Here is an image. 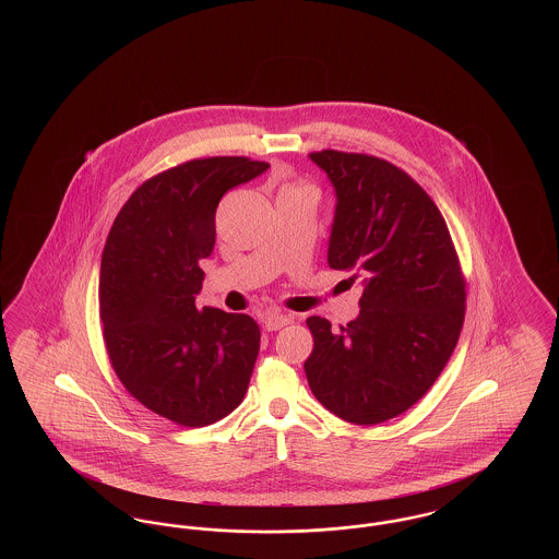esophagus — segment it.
I'll return each instance as SVG.
<instances>
[{"label": "esophagus", "mask_w": 559, "mask_h": 559, "mask_svg": "<svg viewBox=\"0 0 559 559\" xmlns=\"http://www.w3.org/2000/svg\"><path fill=\"white\" fill-rule=\"evenodd\" d=\"M292 320V314H283V312H267L266 317H264V326H266V331H278V329H283L285 324H289Z\"/></svg>", "instance_id": "1"}]
</instances>
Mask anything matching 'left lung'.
I'll return each instance as SVG.
<instances>
[{"mask_svg": "<svg viewBox=\"0 0 559 559\" xmlns=\"http://www.w3.org/2000/svg\"><path fill=\"white\" fill-rule=\"evenodd\" d=\"M335 190L326 262L362 278L360 312L340 331L306 320L314 349L304 362L324 408L356 426L383 424L433 385L465 317V283L442 213L388 160L308 155Z\"/></svg>", "mask_w": 559, "mask_h": 559, "instance_id": "left-lung-1", "label": "left lung"}]
</instances>
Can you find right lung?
I'll return each mask as SVG.
<instances>
[{
    "instance_id": "obj_1",
    "label": "right lung",
    "mask_w": 559,
    "mask_h": 559,
    "mask_svg": "<svg viewBox=\"0 0 559 559\" xmlns=\"http://www.w3.org/2000/svg\"><path fill=\"white\" fill-rule=\"evenodd\" d=\"M245 157L188 160L151 178L121 207L100 262V320L112 369L133 399L178 426L203 427L245 399L260 326L194 299L230 188L266 171Z\"/></svg>"
}]
</instances>
